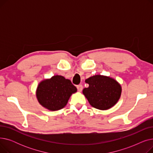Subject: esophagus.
Instances as JSON below:
<instances>
[{
    "mask_svg": "<svg viewBox=\"0 0 153 153\" xmlns=\"http://www.w3.org/2000/svg\"><path fill=\"white\" fill-rule=\"evenodd\" d=\"M77 91L79 92H81L82 89H83V86L82 84H79V85H77Z\"/></svg>",
    "mask_w": 153,
    "mask_h": 153,
    "instance_id": "34e87169",
    "label": "esophagus"
}]
</instances>
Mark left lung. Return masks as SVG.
Returning a JSON list of instances; mask_svg holds the SVG:
<instances>
[{
    "mask_svg": "<svg viewBox=\"0 0 153 153\" xmlns=\"http://www.w3.org/2000/svg\"><path fill=\"white\" fill-rule=\"evenodd\" d=\"M89 86L83 89V94L91 105L99 110H107L113 107L120 97L122 88L114 80L100 75L85 80Z\"/></svg>",
    "mask_w": 153,
    "mask_h": 153,
    "instance_id": "obj_1",
    "label": "left lung"
}]
</instances>
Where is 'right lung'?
<instances>
[{
  "instance_id": "1",
  "label": "right lung",
  "mask_w": 153,
  "mask_h": 153,
  "mask_svg": "<svg viewBox=\"0 0 153 153\" xmlns=\"http://www.w3.org/2000/svg\"><path fill=\"white\" fill-rule=\"evenodd\" d=\"M76 91V87L70 80L61 76H55L39 84L36 96L42 105L55 111L65 107L71 94Z\"/></svg>"
}]
</instances>
